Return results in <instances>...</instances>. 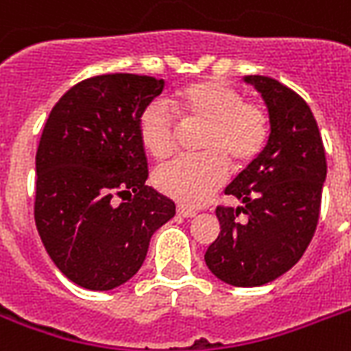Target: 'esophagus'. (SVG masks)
Masks as SVG:
<instances>
[{"label": "esophagus", "mask_w": 351, "mask_h": 351, "mask_svg": "<svg viewBox=\"0 0 351 351\" xmlns=\"http://www.w3.org/2000/svg\"><path fill=\"white\" fill-rule=\"evenodd\" d=\"M176 215H178V217L191 219V217H195V215H197V211L187 210V208H180V206H178V208H176Z\"/></svg>", "instance_id": "1"}]
</instances>
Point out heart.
I'll return each mask as SVG.
<instances>
[{
	"mask_svg": "<svg viewBox=\"0 0 351 351\" xmlns=\"http://www.w3.org/2000/svg\"><path fill=\"white\" fill-rule=\"evenodd\" d=\"M175 110L186 127H202L197 158H178L158 167L154 184L178 204H204L228 178V164L247 167L269 141V114L239 88L221 79L191 82L176 92ZM140 140L149 154L165 160L175 152L178 121L169 106L152 101L138 119Z\"/></svg>",
	"mask_w": 351,
	"mask_h": 351,
	"instance_id": "heart-1",
	"label": "heart"
}]
</instances>
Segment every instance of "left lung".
I'll return each mask as SVG.
<instances>
[{
  "label": "left lung",
  "instance_id": "obj_1",
  "mask_svg": "<svg viewBox=\"0 0 351 351\" xmlns=\"http://www.w3.org/2000/svg\"><path fill=\"white\" fill-rule=\"evenodd\" d=\"M263 95L271 134L259 154L228 187L243 208L217 206V239L204 254L219 280L235 287H258L287 272L309 247L322 202L326 154L307 103L263 75H247ZM249 219L241 223L239 215Z\"/></svg>",
  "mask_w": 351,
  "mask_h": 351
}]
</instances>
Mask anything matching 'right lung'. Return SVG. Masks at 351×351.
Here are the masks:
<instances>
[{
    "instance_id": "right-lung-1",
    "label": "right lung",
    "mask_w": 351,
    "mask_h": 351,
    "mask_svg": "<svg viewBox=\"0 0 351 351\" xmlns=\"http://www.w3.org/2000/svg\"><path fill=\"white\" fill-rule=\"evenodd\" d=\"M164 79L106 73L69 88L51 110L36 151L34 223L64 276L110 291L140 271L149 241L175 202L145 186L141 110Z\"/></svg>"
}]
</instances>
